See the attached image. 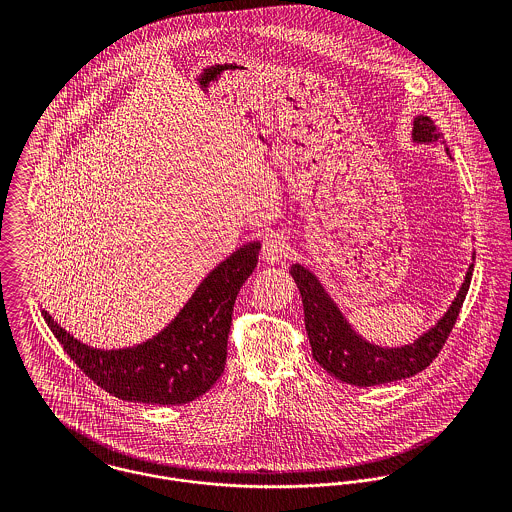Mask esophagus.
Wrapping results in <instances>:
<instances>
[{"label":"esophagus","mask_w":512,"mask_h":512,"mask_svg":"<svg viewBox=\"0 0 512 512\" xmlns=\"http://www.w3.org/2000/svg\"><path fill=\"white\" fill-rule=\"evenodd\" d=\"M288 252H290L288 238L280 232H270L262 242V260H266L268 264H276L284 260Z\"/></svg>","instance_id":"esophagus-1"}]
</instances>
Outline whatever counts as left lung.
I'll return each instance as SVG.
<instances>
[{"instance_id":"8db88e82","label":"left lung","mask_w":512,"mask_h":512,"mask_svg":"<svg viewBox=\"0 0 512 512\" xmlns=\"http://www.w3.org/2000/svg\"><path fill=\"white\" fill-rule=\"evenodd\" d=\"M412 138L418 144H430L441 140L443 134L439 132L434 120L428 116H416ZM290 274L301 293L305 331L311 343L313 359L341 382L353 386H376L410 378L422 372L438 357L465 301L473 276V264L469 266L465 282L449 305L447 313L418 341L398 349H384L359 337L339 307L333 303L329 293L323 290L319 280L307 268L301 264H292Z\"/></svg>"}]
</instances>
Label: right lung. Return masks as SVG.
I'll return each instance as SVG.
<instances>
[{
	"instance_id": "add662e5",
	"label": "right lung",
	"mask_w": 512,
	"mask_h": 512,
	"mask_svg": "<svg viewBox=\"0 0 512 512\" xmlns=\"http://www.w3.org/2000/svg\"><path fill=\"white\" fill-rule=\"evenodd\" d=\"M258 252L260 242L238 248L203 280L159 335L132 349H92L47 311L43 317L74 365L108 394L142 404H187L203 396L224 370L234 301L258 264Z\"/></svg>"
}]
</instances>
